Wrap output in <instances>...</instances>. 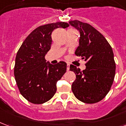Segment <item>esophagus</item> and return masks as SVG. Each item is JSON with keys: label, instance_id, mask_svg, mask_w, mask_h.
Returning a JSON list of instances; mask_svg holds the SVG:
<instances>
[{"label": "esophagus", "instance_id": "obj_1", "mask_svg": "<svg viewBox=\"0 0 126 126\" xmlns=\"http://www.w3.org/2000/svg\"><path fill=\"white\" fill-rule=\"evenodd\" d=\"M69 64L67 63V71H69Z\"/></svg>", "mask_w": 126, "mask_h": 126}]
</instances>
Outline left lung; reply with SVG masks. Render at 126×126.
I'll return each mask as SVG.
<instances>
[{"label":"left lung","instance_id":"left-lung-1","mask_svg":"<svg viewBox=\"0 0 126 126\" xmlns=\"http://www.w3.org/2000/svg\"><path fill=\"white\" fill-rule=\"evenodd\" d=\"M69 23L80 32L75 55L86 61L82 71L70 65L69 70L76 76L71 90L83 103H98L105 97L113 83L115 62L113 50L105 38L90 24L78 20L69 21Z\"/></svg>","mask_w":126,"mask_h":126}]
</instances>
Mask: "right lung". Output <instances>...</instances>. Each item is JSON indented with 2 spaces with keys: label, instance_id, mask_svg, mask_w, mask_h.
Instances as JSON below:
<instances>
[{
  "label": "right lung",
  "instance_id": "obj_1",
  "mask_svg": "<svg viewBox=\"0 0 126 126\" xmlns=\"http://www.w3.org/2000/svg\"><path fill=\"white\" fill-rule=\"evenodd\" d=\"M65 22L41 26L32 32L18 50L14 76L21 94L33 104L49 100L57 91V82L67 70L65 62L47 65L45 55L52 44L51 34L57 28H66Z\"/></svg>",
  "mask_w": 126,
  "mask_h": 126
}]
</instances>
